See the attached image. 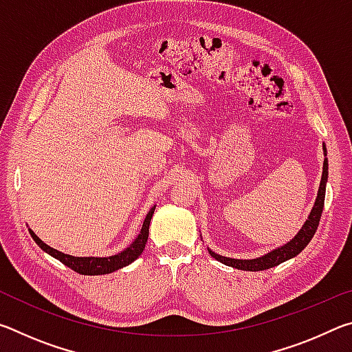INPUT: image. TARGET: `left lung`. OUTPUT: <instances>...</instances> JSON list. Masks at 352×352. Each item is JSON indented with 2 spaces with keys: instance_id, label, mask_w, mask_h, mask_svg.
Masks as SVG:
<instances>
[{
  "instance_id": "obj_1",
  "label": "left lung",
  "mask_w": 352,
  "mask_h": 352,
  "mask_svg": "<svg viewBox=\"0 0 352 352\" xmlns=\"http://www.w3.org/2000/svg\"><path fill=\"white\" fill-rule=\"evenodd\" d=\"M324 151V157H326V147L323 146ZM326 182H327V158H324L323 163V175H321V182H320V188H318V194L317 199H315V205L312 208L311 214H309L307 220L305 225L301 226V230L298 231V234L292 239L290 242L285 243V245L272 250L270 253H267L261 258L256 259H233V258H225V256H220L217 253L211 252L208 248V252L212 256L214 259H217L222 262L225 265L234 267L237 270H247V272H261V270H267L272 269V267L279 265L281 262L295 258L298 253H301L302 250L306 248V245L315 234V231L318 228L320 223V217L321 212H323V206H324V194H326Z\"/></svg>"
}]
</instances>
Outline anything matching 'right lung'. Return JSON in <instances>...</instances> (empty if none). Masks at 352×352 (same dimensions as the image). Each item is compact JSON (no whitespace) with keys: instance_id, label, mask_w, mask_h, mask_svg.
Segmentation results:
<instances>
[{"instance_id":"add662e5","label":"right lung","mask_w":352,"mask_h":352,"mask_svg":"<svg viewBox=\"0 0 352 352\" xmlns=\"http://www.w3.org/2000/svg\"><path fill=\"white\" fill-rule=\"evenodd\" d=\"M153 211H155V206L151 208V211L147 212L144 223H142L141 233L132 242V245H129L126 250H122L121 253L107 256V258H77V256L65 254L56 248H51L50 245H46L43 241L38 239L37 234H35L32 230H29V233H31L32 239L41 250H43V252L51 254L52 258L60 261L62 264L69 267L71 270L80 273V275H107V273L116 272L119 269H122V267L132 264L135 259H138V256L142 253V250L146 247V242L148 237V225H151Z\"/></svg>"}]
</instances>
